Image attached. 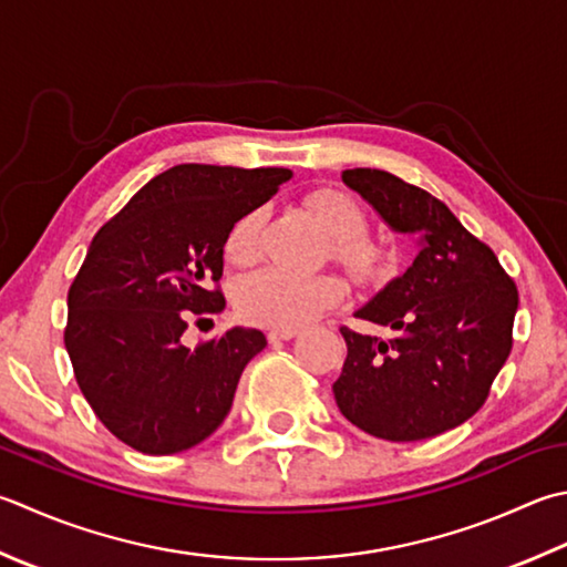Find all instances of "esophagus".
<instances>
[{"mask_svg":"<svg viewBox=\"0 0 567 567\" xmlns=\"http://www.w3.org/2000/svg\"><path fill=\"white\" fill-rule=\"evenodd\" d=\"M299 334V329H272L270 334H268V339L272 341V343H277V341H290V339H295Z\"/></svg>","mask_w":567,"mask_h":567,"instance_id":"obj_1","label":"esophagus"}]
</instances>
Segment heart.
Masks as SVG:
<instances>
[{
  "mask_svg": "<svg viewBox=\"0 0 567 567\" xmlns=\"http://www.w3.org/2000/svg\"><path fill=\"white\" fill-rule=\"evenodd\" d=\"M307 208L334 238V255L359 280H371L381 272L379 248L361 238L365 228L363 210L351 196L337 188H319L307 196ZM260 214L240 216L226 238V258L248 265L258 252ZM343 282L327 272H287L268 268L243 280L236 295L238 312L252 324L272 329H295L315 321L327 309L341 302Z\"/></svg>",
  "mask_w": 567,
  "mask_h": 567,
  "instance_id": "b5f03b06",
  "label": "heart"
}]
</instances>
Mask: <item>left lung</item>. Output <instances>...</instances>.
Wrapping results in <instances>:
<instances>
[{
    "mask_svg": "<svg viewBox=\"0 0 567 567\" xmlns=\"http://www.w3.org/2000/svg\"><path fill=\"white\" fill-rule=\"evenodd\" d=\"M343 184L395 233L417 238L410 268L357 317L398 331L365 337L341 327L347 361L334 398L373 437L415 442L462 425L480 410L512 353L518 290L489 246L425 188L381 169H347Z\"/></svg>",
    "mask_w": 567,
    "mask_h": 567,
    "instance_id": "obj_1",
    "label": "left lung"
}]
</instances>
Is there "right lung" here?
<instances>
[{"label": "right lung", "mask_w": 567, "mask_h": 567, "mask_svg": "<svg viewBox=\"0 0 567 567\" xmlns=\"http://www.w3.org/2000/svg\"><path fill=\"white\" fill-rule=\"evenodd\" d=\"M290 169L179 164L154 176L95 233L69 290V351L85 401L142 454H176L224 423L240 373L268 341L233 327L188 349L194 315L224 312V246Z\"/></svg>", "instance_id": "add662e5"}]
</instances>
